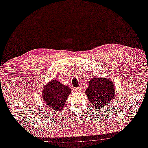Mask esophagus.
Here are the masks:
<instances>
[{
  "label": "esophagus",
  "mask_w": 148,
  "mask_h": 148,
  "mask_svg": "<svg viewBox=\"0 0 148 148\" xmlns=\"http://www.w3.org/2000/svg\"><path fill=\"white\" fill-rule=\"evenodd\" d=\"M75 91H80V90H81V88H80V87H77V88H75Z\"/></svg>",
  "instance_id": "obj_1"
}]
</instances>
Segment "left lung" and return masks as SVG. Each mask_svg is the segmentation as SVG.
Here are the masks:
<instances>
[{
  "label": "left lung",
  "mask_w": 148,
  "mask_h": 148,
  "mask_svg": "<svg viewBox=\"0 0 148 148\" xmlns=\"http://www.w3.org/2000/svg\"><path fill=\"white\" fill-rule=\"evenodd\" d=\"M88 84L86 95L95 108L102 109L114 99L115 88L109 78H92Z\"/></svg>",
  "instance_id": "8db88e82"
}]
</instances>
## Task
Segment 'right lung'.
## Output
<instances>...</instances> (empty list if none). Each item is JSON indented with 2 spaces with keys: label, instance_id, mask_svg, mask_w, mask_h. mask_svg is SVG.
<instances>
[{
  "label": "right lung",
  "instance_id": "add662e5",
  "mask_svg": "<svg viewBox=\"0 0 148 148\" xmlns=\"http://www.w3.org/2000/svg\"><path fill=\"white\" fill-rule=\"evenodd\" d=\"M71 92V90L69 87L53 79L45 86L42 97L49 107L58 112L63 109Z\"/></svg>",
  "mask_w": 148,
  "mask_h": 148
}]
</instances>
